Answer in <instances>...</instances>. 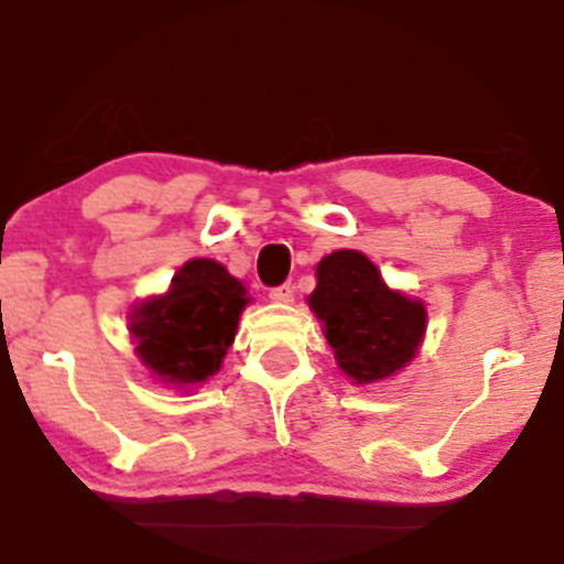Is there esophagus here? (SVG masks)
Returning <instances> with one entry per match:
<instances>
[{"mask_svg":"<svg viewBox=\"0 0 564 564\" xmlns=\"http://www.w3.org/2000/svg\"><path fill=\"white\" fill-rule=\"evenodd\" d=\"M270 302L291 304V302H294V286H291V283H283V286L270 289Z\"/></svg>","mask_w":564,"mask_h":564,"instance_id":"esophagus-1","label":"esophagus"}]
</instances>
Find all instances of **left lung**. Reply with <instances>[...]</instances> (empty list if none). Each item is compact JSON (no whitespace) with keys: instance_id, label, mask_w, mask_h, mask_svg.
<instances>
[{"instance_id":"left-lung-1","label":"left lung","mask_w":564,"mask_h":564,"mask_svg":"<svg viewBox=\"0 0 564 564\" xmlns=\"http://www.w3.org/2000/svg\"><path fill=\"white\" fill-rule=\"evenodd\" d=\"M315 278L307 304L321 321L336 366L352 384H377L416 358L426 334L424 302L387 286L366 254L332 251L318 262Z\"/></svg>"}]
</instances>
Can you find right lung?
Returning a JSON list of instances; mask_svg holds the SVG:
<instances>
[{
  "instance_id": "add662e5",
  "label": "right lung",
  "mask_w": 564,
  "mask_h": 564,
  "mask_svg": "<svg viewBox=\"0 0 564 564\" xmlns=\"http://www.w3.org/2000/svg\"><path fill=\"white\" fill-rule=\"evenodd\" d=\"M249 291L217 260H187L164 294L129 313L134 355L161 384H204L223 366L238 332Z\"/></svg>"
}]
</instances>
